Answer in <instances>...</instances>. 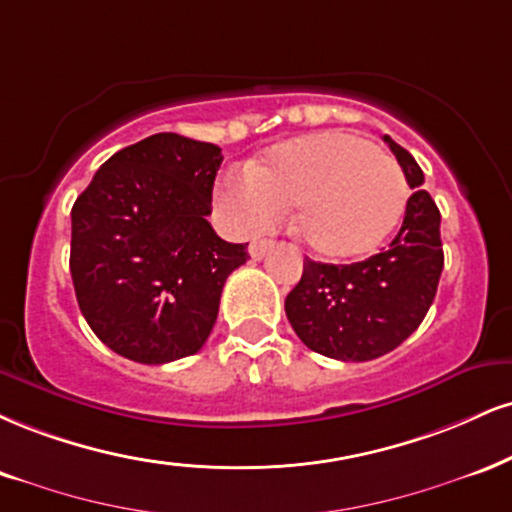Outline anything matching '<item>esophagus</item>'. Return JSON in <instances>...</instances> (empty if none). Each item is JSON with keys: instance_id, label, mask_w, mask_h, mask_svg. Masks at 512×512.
Returning <instances> with one entry per match:
<instances>
[{"instance_id": "esophagus-1", "label": "esophagus", "mask_w": 512, "mask_h": 512, "mask_svg": "<svg viewBox=\"0 0 512 512\" xmlns=\"http://www.w3.org/2000/svg\"><path fill=\"white\" fill-rule=\"evenodd\" d=\"M272 248H274V240H267V238L255 240V243L250 245V257H252V260H262V257L267 255V252Z\"/></svg>"}]
</instances>
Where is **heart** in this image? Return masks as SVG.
Masks as SVG:
<instances>
[{"label": "heart", "mask_w": 512, "mask_h": 512, "mask_svg": "<svg viewBox=\"0 0 512 512\" xmlns=\"http://www.w3.org/2000/svg\"><path fill=\"white\" fill-rule=\"evenodd\" d=\"M217 197L243 231L293 208V233L326 260L365 255L393 231L408 186L396 159L369 140L329 131L272 147L250 174H229Z\"/></svg>", "instance_id": "b5f03b06"}]
</instances>
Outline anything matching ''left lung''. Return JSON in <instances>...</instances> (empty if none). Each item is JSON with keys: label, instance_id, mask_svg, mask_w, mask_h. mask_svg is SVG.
<instances>
[{"label": "left lung", "instance_id": "obj_1", "mask_svg": "<svg viewBox=\"0 0 512 512\" xmlns=\"http://www.w3.org/2000/svg\"><path fill=\"white\" fill-rule=\"evenodd\" d=\"M412 195L396 236L353 264L307 260L286 295V317L307 348L343 362H367L398 348L434 303L443 269L441 212L405 147L384 135Z\"/></svg>", "mask_w": 512, "mask_h": 512}]
</instances>
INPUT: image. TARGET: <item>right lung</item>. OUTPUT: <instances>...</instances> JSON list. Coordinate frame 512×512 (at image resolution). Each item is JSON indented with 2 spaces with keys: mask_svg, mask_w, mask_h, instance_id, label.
<instances>
[{
  "mask_svg": "<svg viewBox=\"0 0 512 512\" xmlns=\"http://www.w3.org/2000/svg\"><path fill=\"white\" fill-rule=\"evenodd\" d=\"M221 147L157 133L123 147L71 209V279L104 346L143 365L195 355L248 243L214 233Z\"/></svg>",
  "mask_w": 512,
  "mask_h": 512,
  "instance_id": "1",
  "label": "right lung"
}]
</instances>
